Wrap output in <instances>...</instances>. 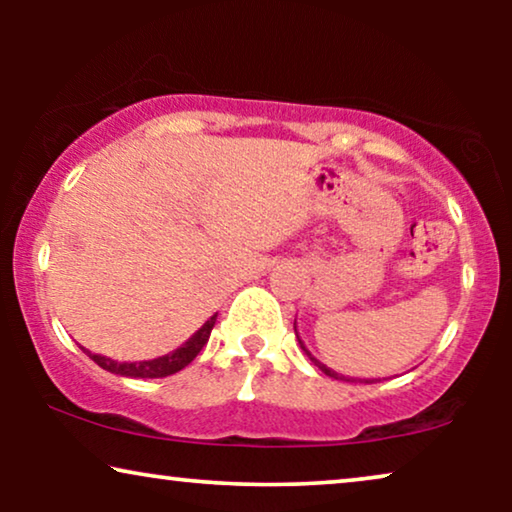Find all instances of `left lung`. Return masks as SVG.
<instances>
[{"label": "left lung", "instance_id": "obj_1", "mask_svg": "<svg viewBox=\"0 0 512 512\" xmlns=\"http://www.w3.org/2000/svg\"><path fill=\"white\" fill-rule=\"evenodd\" d=\"M300 342V347H303V352L307 354V356H310V359L314 361V366H317L319 370H321V373H324V375H328V377H335V380H347L349 382V377H345V375H338V373H335V370H331V368H326L324 366V363H319L317 359H314V356L310 354V352H307V349H305V345H303V340H298ZM352 380H354V377H352ZM368 382V380H366Z\"/></svg>", "mask_w": 512, "mask_h": 512}]
</instances>
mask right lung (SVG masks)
<instances>
[{
    "label": "right lung",
    "mask_w": 512,
    "mask_h": 512,
    "mask_svg": "<svg viewBox=\"0 0 512 512\" xmlns=\"http://www.w3.org/2000/svg\"><path fill=\"white\" fill-rule=\"evenodd\" d=\"M214 324H216V314H214V317H209L207 324L202 326L191 340L184 342V345H181L179 349H174L172 354H165V356H160V359H151V361L118 363V361L107 359V356L90 354V352H86V349H83V352H86L90 359L97 363V366L109 370V373H116V375H123V377H167V375L179 373L181 368H186L188 363H191L195 356L200 354V349L207 345L209 333H212Z\"/></svg>",
    "instance_id": "obj_1"
}]
</instances>
